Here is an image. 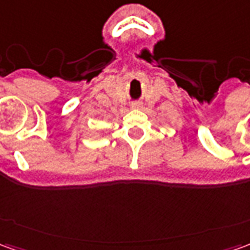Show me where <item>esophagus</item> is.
<instances>
[{"instance_id": "obj_1", "label": "esophagus", "mask_w": 250, "mask_h": 250, "mask_svg": "<svg viewBox=\"0 0 250 250\" xmlns=\"http://www.w3.org/2000/svg\"><path fill=\"white\" fill-rule=\"evenodd\" d=\"M132 108H134V109L141 108V103H139V102H135V103H132Z\"/></svg>"}]
</instances>
